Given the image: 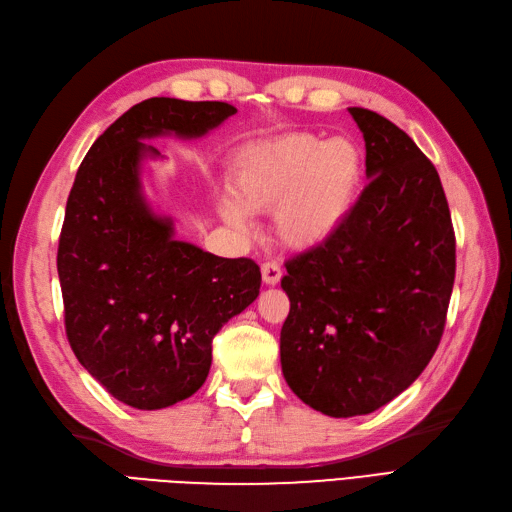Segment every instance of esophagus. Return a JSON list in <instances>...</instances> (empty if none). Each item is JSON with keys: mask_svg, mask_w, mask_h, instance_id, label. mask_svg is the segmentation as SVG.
Masks as SVG:
<instances>
[{"mask_svg": "<svg viewBox=\"0 0 512 512\" xmlns=\"http://www.w3.org/2000/svg\"><path fill=\"white\" fill-rule=\"evenodd\" d=\"M260 271H262V282H265L267 286L280 284V280H282V267L277 265V262H265Z\"/></svg>", "mask_w": 512, "mask_h": 512, "instance_id": "34e87169", "label": "esophagus"}]
</instances>
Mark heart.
Masks as SVG:
<instances>
[{
    "mask_svg": "<svg viewBox=\"0 0 512 512\" xmlns=\"http://www.w3.org/2000/svg\"><path fill=\"white\" fill-rule=\"evenodd\" d=\"M363 175V153L350 138L288 132L241 153L230 177L235 200L220 198L218 209L239 230L250 228L245 211H273L277 239L290 250H314L350 218Z\"/></svg>",
    "mask_w": 512,
    "mask_h": 512,
    "instance_id": "heart-1",
    "label": "heart"
}]
</instances>
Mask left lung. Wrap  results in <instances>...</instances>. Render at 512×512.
Wrapping results in <instances>:
<instances>
[{
	"label": "left lung",
	"instance_id": "left-lung-1",
	"mask_svg": "<svg viewBox=\"0 0 512 512\" xmlns=\"http://www.w3.org/2000/svg\"><path fill=\"white\" fill-rule=\"evenodd\" d=\"M369 183L337 235L286 262L282 371L327 416L369 414L421 376L444 333L455 230L438 170L412 138L348 108Z\"/></svg>",
	"mask_w": 512,
	"mask_h": 512
}]
</instances>
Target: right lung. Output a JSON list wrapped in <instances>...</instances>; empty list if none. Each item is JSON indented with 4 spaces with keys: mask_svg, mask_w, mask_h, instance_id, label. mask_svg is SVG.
<instances>
[{
    "mask_svg": "<svg viewBox=\"0 0 512 512\" xmlns=\"http://www.w3.org/2000/svg\"><path fill=\"white\" fill-rule=\"evenodd\" d=\"M237 108L149 98L91 145L76 173L59 235L57 273L68 342L115 399L160 410L205 384L211 342L254 303L260 267L177 241L170 218L143 196L141 162L162 134L205 136Z\"/></svg>",
    "mask_w": 512,
    "mask_h": 512,
    "instance_id": "right-lung-1",
    "label": "right lung"
}]
</instances>
